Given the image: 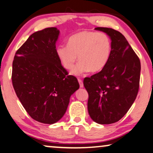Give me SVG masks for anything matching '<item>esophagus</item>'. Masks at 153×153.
<instances>
[{
  "instance_id": "obj_1",
  "label": "esophagus",
  "mask_w": 153,
  "mask_h": 153,
  "mask_svg": "<svg viewBox=\"0 0 153 153\" xmlns=\"http://www.w3.org/2000/svg\"><path fill=\"white\" fill-rule=\"evenodd\" d=\"M77 80H78V82H79V87H80L81 88H82V87H84V85H83V82H82V79H79V78L77 79Z\"/></svg>"
}]
</instances>
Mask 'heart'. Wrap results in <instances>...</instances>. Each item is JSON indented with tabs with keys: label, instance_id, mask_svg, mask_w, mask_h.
<instances>
[{
	"label": "heart",
	"instance_id": "b5f03b06",
	"mask_svg": "<svg viewBox=\"0 0 153 153\" xmlns=\"http://www.w3.org/2000/svg\"><path fill=\"white\" fill-rule=\"evenodd\" d=\"M111 40L105 33L85 30L71 36L68 45L57 47L56 53L64 68L71 70L77 60L80 62L72 71V74L80 75L91 71L102 69L111 54Z\"/></svg>",
	"mask_w": 153,
	"mask_h": 153
}]
</instances>
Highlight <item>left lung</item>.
Wrapping results in <instances>:
<instances>
[{"instance_id": "1", "label": "left lung", "mask_w": 153, "mask_h": 153, "mask_svg": "<svg viewBox=\"0 0 153 153\" xmlns=\"http://www.w3.org/2000/svg\"><path fill=\"white\" fill-rule=\"evenodd\" d=\"M110 36L109 59L100 72L84 79L89 94L90 117L99 124L119 121L136 99L140 80L141 63L126 37L112 28L98 27Z\"/></svg>"}]
</instances>
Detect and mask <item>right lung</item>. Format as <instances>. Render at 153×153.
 <instances>
[{
    "mask_svg": "<svg viewBox=\"0 0 153 153\" xmlns=\"http://www.w3.org/2000/svg\"><path fill=\"white\" fill-rule=\"evenodd\" d=\"M59 34L56 27L32 34L17 50L12 63L17 97L31 118L45 124L62 119L71 96L79 87L76 77L68 76L57 56Z\"/></svg>",
    "mask_w": 153,
    "mask_h": 153,
    "instance_id": "add662e5",
    "label": "right lung"
}]
</instances>
